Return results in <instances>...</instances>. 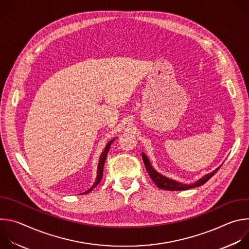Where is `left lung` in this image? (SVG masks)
I'll list each match as a JSON object with an SVG mask.
<instances>
[{
    "instance_id": "obj_1",
    "label": "left lung",
    "mask_w": 249,
    "mask_h": 249,
    "mask_svg": "<svg viewBox=\"0 0 249 249\" xmlns=\"http://www.w3.org/2000/svg\"><path fill=\"white\" fill-rule=\"evenodd\" d=\"M142 158H143L146 169H147L150 177L152 178V180L155 182V184L160 189L168 190V191H181V190H187V189H190V188L201 186V185L205 184L213 175H215L217 173V171L219 170V168H220V167H218L214 171H212V172L206 174L205 176L202 177V178H200L199 180H197L193 184H183V183H180V182H177L175 180L169 179V178H167V177L159 173L157 170H155L153 168L148 157L144 153H142Z\"/></svg>"
}]
</instances>
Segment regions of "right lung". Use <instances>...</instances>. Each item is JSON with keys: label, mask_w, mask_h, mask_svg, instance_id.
I'll list each match as a JSON object with an SVG mask.
<instances>
[{"label": "right lung", "mask_w": 249, "mask_h": 249, "mask_svg": "<svg viewBox=\"0 0 249 249\" xmlns=\"http://www.w3.org/2000/svg\"><path fill=\"white\" fill-rule=\"evenodd\" d=\"M115 139L111 140L109 143H107V145H106L104 151L102 152V154L100 155V158H99V161H98V166H97V176H96V179L93 183V185L86 192H84V194H87L89 192H90L100 181H101V178H102V175H103V166H104V162H105V160H106V157H107V154L109 152V149H110V146H111V143L114 141Z\"/></svg>", "instance_id": "add662e5"}]
</instances>
